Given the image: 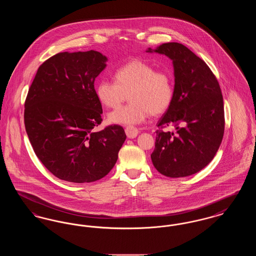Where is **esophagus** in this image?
Listing matches in <instances>:
<instances>
[{
  "label": "esophagus",
  "instance_id": "esophagus-1",
  "mask_svg": "<svg viewBox=\"0 0 256 256\" xmlns=\"http://www.w3.org/2000/svg\"><path fill=\"white\" fill-rule=\"evenodd\" d=\"M124 132H126L128 138H130V139L135 138L138 135V130L134 126H126Z\"/></svg>",
  "mask_w": 256,
  "mask_h": 256
}]
</instances>
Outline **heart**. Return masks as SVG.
Instances as JSON below:
<instances>
[{
    "mask_svg": "<svg viewBox=\"0 0 256 256\" xmlns=\"http://www.w3.org/2000/svg\"><path fill=\"white\" fill-rule=\"evenodd\" d=\"M115 80H100L96 87L98 100L116 108L126 100V106L110 112L108 119L117 124L132 126L143 122L150 114L158 116L170 108L174 98V80L168 71L141 60L128 61L115 72Z\"/></svg>",
    "mask_w": 256,
    "mask_h": 256,
    "instance_id": "heart-1",
    "label": "heart"
}]
</instances>
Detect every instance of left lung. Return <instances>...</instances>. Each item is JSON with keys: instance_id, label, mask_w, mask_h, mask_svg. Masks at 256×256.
Listing matches in <instances>:
<instances>
[{"instance_id": "8db88e82", "label": "left lung", "mask_w": 256, "mask_h": 256, "mask_svg": "<svg viewBox=\"0 0 256 256\" xmlns=\"http://www.w3.org/2000/svg\"><path fill=\"white\" fill-rule=\"evenodd\" d=\"M146 52L172 61L174 87L170 108L158 122L156 169L169 178H184L202 170L214 158L224 132V100L219 82L206 63L180 43L170 42Z\"/></svg>"}]
</instances>
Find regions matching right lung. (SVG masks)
<instances>
[{
	"label": "right lung",
	"instance_id": "add662e5",
	"mask_svg": "<svg viewBox=\"0 0 256 256\" xmlns=\"http://www.w3.org/2000/svg\"><path fill=\"white\" fill-rule=\"evenodd\" d=\"M108 58L97 50L60 52L37 70L24 102L30 142L60 180L96 182L114 167L126 138L121 126L94 130L102 108L94 87Z\"/></svg>",
	"mask_w": 256,
	"mask_h": 256
}]
</instances>
